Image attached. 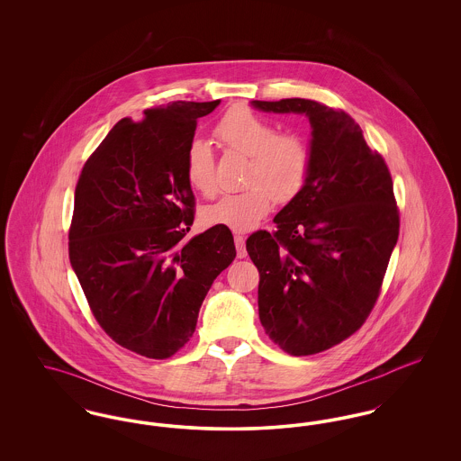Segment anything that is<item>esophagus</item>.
<instances>
[{
	"mask_svg": "<svg viewBox=\"0 0 461 461\" xmlns=\"http://www.w3.org/2000/svg\"><path fill=\"white\" fill-rule=\"evenodd\" d=\"M235 247H237V256L243 259L247 256V250H245V239L241 235H235Z\"/></svg>",
	"mask_w": 461,
	"mask_h": 461,
	"instance_id": "esophagus-1",
	"label": "esophagus"
}]
</instances>
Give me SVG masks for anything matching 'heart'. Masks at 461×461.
I'll list each match as a JSON object with an SVG mask.
<instances>
[{"instance_id": "obj_1", "label": "heart", "mask_w": 461, "mask_h": 461, "mask_svg": "<svg viewBox=\"0 0 461 461\" xmlns=\"http://www.w3.org/2000/svg\"><path fill=\"white\" fill-rule=\"evenodd\" d=\"M214 132L228 150L249 157L245 183L250 188L207 205L202 220L209 226L250 231L271 212L276 198L290 200L303 190L311 171V149L301 134L278 132L241 105L228 110ZM185 175L202 195L216 192L214 154L207 141L194 140L188 145Z\"/></svg>"}]
</instances>
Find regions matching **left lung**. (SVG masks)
<instances>
[{
    "instance_id": "obj_1",
    "label": "left lung",
    "mask_w": 461,
    "mask_h": 461,
    "mask_svg": "<svg viewBox=\"0 0 461 461\" xmlns=\"http://www.w3.org/2000/svg\"><path fill=\"white\" fill-rule=\"evenodd\" d=\"M254 109L304 113L311 171L247 252L259 269V320L292 356L327 351L361 329L399 237L393 177L349 113L304 98L252 100Z\"/></svg>"
}]
</instances>
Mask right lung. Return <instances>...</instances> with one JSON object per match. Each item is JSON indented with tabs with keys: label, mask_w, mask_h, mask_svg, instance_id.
Here are the masks:
<instances>
[{
	"label": "right lung",
	"mask_w": 461,
	"mask_h": 461,
	"mask_svg": "<svg viewBox=\"0 0 461 461\" xmlns=\"http://www.w3.org/2000/svg\"><path fill=\"white\" fill-rule=\"evenodd\" d=\"M214 102H171L121 119L76 186L68 258L93 316L119 346L166 359L194 335L198 311L237 256L224 226L185 240L195 197L185 175L198 117Z\"/></svg>",
	"instance_id": "obj_1"
}]
</instances>
